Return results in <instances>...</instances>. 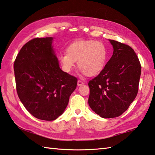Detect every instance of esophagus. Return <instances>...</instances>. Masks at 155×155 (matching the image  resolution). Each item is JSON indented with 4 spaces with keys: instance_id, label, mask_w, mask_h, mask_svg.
Returning <instances> with one entry per match:
<instances>
[{
    "instance_id": "1",
    "label": "esophagus",
    "mask_w": 155,
    "mask_h": 155,
    "mask_svg": "<svg viewBox=\"0 0 155 155\" xmlns=\"http://www.w3.org/2000/svg\"><path fill=\"white\" fill-rule=\"evenodd\" d=\"M84 84V82H82V81H81V80H78V86H82V85Z\"/></svg>"
}]
</instances>
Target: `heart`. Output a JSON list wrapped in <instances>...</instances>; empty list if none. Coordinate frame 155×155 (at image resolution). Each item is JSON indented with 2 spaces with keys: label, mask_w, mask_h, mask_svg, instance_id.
<instances>
[{
  "label": "heart",
  "mask_w": 155,
  "mask_h": 155,
  "mask_svg": "<svg viewBox=\"0 0 155 155\" xmlns=\"http://www.w3.org/2000/svg\"><path fill=\"white\" fill-rule=\"evenodd\" d=\"M107 50L102 42L94 40H79L67 46L66 52L61 53L58 60L64 71L69 73L78 61V66L84 74L94 76L106 64Z\"/></svg>",
  "instance_id": "b5f03b06"
}]
</instances>
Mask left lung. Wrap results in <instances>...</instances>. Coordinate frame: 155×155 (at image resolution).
Returning <instances> with one entry per match:
<instances>
[{
    "label": "left lung",
    "mask_w": 155,
    "mask_h": 155,
    "mask_svg": "<svg viewBox=\"0 0 155 155\" xmlns=\"http://www.w3.org/2000/svg\"><path fill=\"white\" fill-rule=\"evenodd\" d=\"M113 55L101 73L88 82V105L104 118H115L128 109L137 96L141 64L130 46L109 39Z\"/></svg>",
    "instance_id": "left-lung-1"
}]
</instances>
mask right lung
I'll return each mask as SVG.
<instances>
[{
  "instance_id": "1",
  "label": "right lung",
  "mask_w": 155,
  "mask_h": 155,
  "mask_svg": "<svg viewBox=\"0 0 155 155\" xmlns=\"http://www.w3.org/2000/svg\"><path fill=\"white\" fill-rule=\"evenodd\" d=\"M53 41L51 37L29 41L13 65L19 98L32 116L43 120H56L63 114L78 83L60 68Z\"/></svg>"
}]
</instances>
